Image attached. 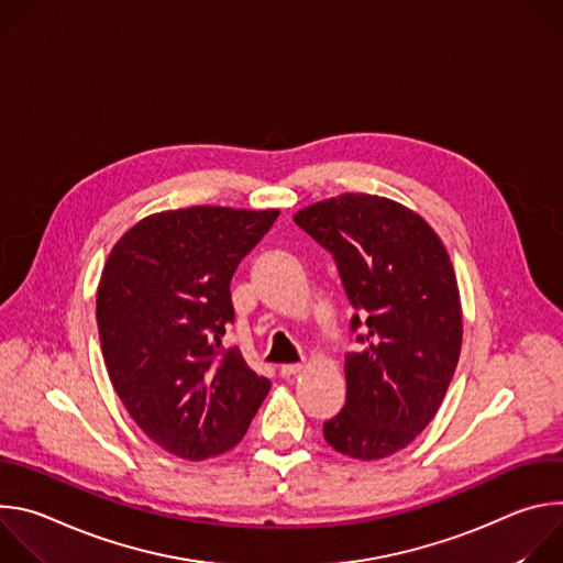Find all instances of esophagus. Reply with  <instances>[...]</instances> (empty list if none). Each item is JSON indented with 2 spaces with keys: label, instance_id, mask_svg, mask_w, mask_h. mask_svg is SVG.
<instances>
[{
  "label": "esophagus",
  "instance_id": "34e87169",
  "mask_svg": "<svg viewBox=\"0 0 563 563\" xmlns=\"http://www.w3.org/2000/svg\"><path fill=\"white\" fill-rule=\"evenodd\" d=\"M300 369H302V365H300V363H291V365H280V369H278V372H280V376H283V378H291V376H296Z\"/></svg>",
  "mask_w": 563,
  "mask_h": 563
}]
</instances>
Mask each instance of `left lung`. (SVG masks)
Instances as JSON below:
<instances>
[{
	"label": "left lung",
	"mask_w": 563,
	"mask_h": 563,
	"mask_svg": "<svg viewBox=\"0 0 563 563\" xmlns=\"http://www.w3.org/2000/svg\"><path fill=\"white\" fill-rule=\"evenodd\" d=\"M294 222L334 254L365 320L363 350L345 356V408L323 426L325 441L352 459H385L428 428L454 376L463 311L452 261L426 218L380 196L341 194Z\"/></svg>",
	"instance_id": "left-lung-1"
}]
</instances>
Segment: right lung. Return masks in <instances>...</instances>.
Listing matches in <instances>:
<instances>
[{"mask_svg": "<svg viewBox=\"0 0 563 563\" xmlns=\"http://www.w3.org/2000/svg\"><path fill=\"white\" fill-rule=\"evenodd\" d=\"M278 209L187 207L135 222L98 285L109 378L137 428L163 450L202 461L243 441L272 383L238 350L229 283Z\"/></svg>", "mask_w": 563, "mask_h": 563, "instance_id": "obj_1", "label": "right lung"}]
</instances>
